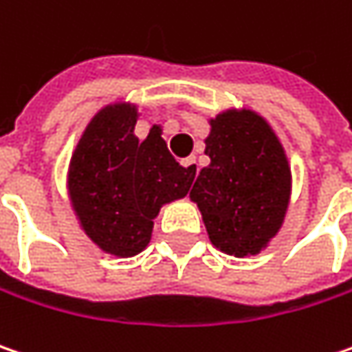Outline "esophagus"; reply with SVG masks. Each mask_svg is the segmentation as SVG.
Returning <instances> with one entry per match:
<instances>
[{"label":"esophagus","mask_w":352,"mask_h":352,"mask_svg":"<svg viewBox=\"0 0 352 352\" xmlns=\"http://www.w3.org/2000/svg\"><path fill=\"white\" fill-rule=\"evenodd\" d=\"M181 165H183L185 169H189V173H191V175H197V173H199V165H197L195 157H187V159H183V161H181Z\"/></svg>","instance_id":"1"}]
</instances>
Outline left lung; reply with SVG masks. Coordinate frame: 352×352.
Masks as SVG:
<instances>
[{
	"mask_svg": "<svg viewBox=\"0 0 352 352\" xmlns=\"http://www.w3.org/2000/svg\"><path fill=\"white\" fill-rule=\"evenodd\" d=\"M211 163L189 197L211 243L235 257L257 255L277 235L291 195V167L269 123L249 109L211 119L205 139Z\"/></svg>",
	"mask_w": 352,
	"mask_h": 352,
	"instance_id": "obj_1",
	"label": "left lung"
}]
</instances>
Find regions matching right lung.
I'll return each instance as SVG.
<instances>
[{"mask_svg":"<svg viewBox=\"0 0 352 352\" xmlns=\"http://www.w3.org/2000/svg\"><path fill=\"white\" fill-rule=\"evenodd\" d=\"M135 123V105H107L83 131L69 163L73 211L85 235L115 257L141 253L161 205L187 195L195 179L169 153L161 127L139 141Z\"/></svg>","mask_w":352,"mask_h":352,"instance_id":"1","label":"right lung"}]
</instances>
